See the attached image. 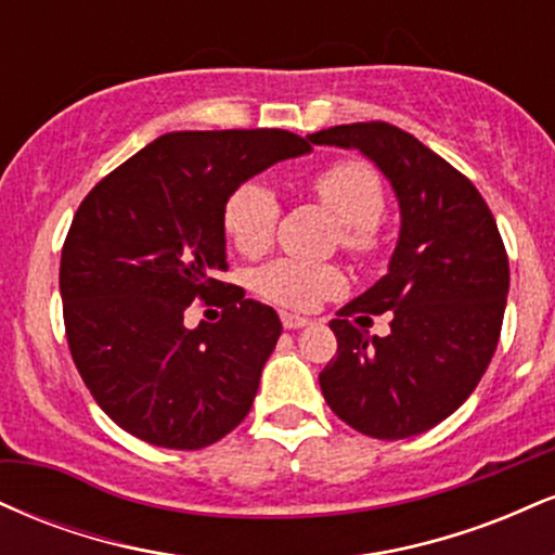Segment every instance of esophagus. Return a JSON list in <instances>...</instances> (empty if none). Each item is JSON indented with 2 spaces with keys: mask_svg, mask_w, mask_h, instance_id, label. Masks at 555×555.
Wrapping results in <instances>:
<instances>
[{
  "mask_svg": "<svg viewBox=\"0 0 555 555\" xmlns=\"http://www.w3.org/2000/svg\"><path fill=\"white\" fill-rule=\"evenodd\" d=\"M308 318H302V315H292V313H282V326L286 328V331H295V328H302V326H308Z\"/></svg>",
  "mask_w": 555,
  "mask_h": 555,
  "instance_id": "esophagus-1",
  "label": "esophagus"
}]
</instances>
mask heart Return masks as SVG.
<instances>
[{"label": "heart", "mask_w": 555, "mask_h": 555, "mask_svg": "<svg viewBox=\"0 0 555 555\" xmlns=\"http://www.w3.org/2000/svg\"><path fill=\"white\" fill-rule=\"evenodd\" d=\"M310 195L339 221L336 242L349 256L365 260L380 247V216L386 211V188L380 175L360 158H336L318 169L308 182ZM282 203L269 184L247 180L229 193L221 224L242 256H260L271 247ZM256 292L286 310H313L321 299L344 289V273L334 263L279 258L256 271Z\"/></svg>", "instance_id": "1"}]
</instances>
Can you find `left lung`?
I'll return each mask as SVG.
<instances>
[{
  "mask_svg": "<svg viewBox=\"0 0 555 555\" xmlns=\"http://www.w3.org/2000/svg\"><path fill=\"white\" fill-rule=\"evenodd\" d=\"M308 140L365 154L401 211L388 273L328 323L339 347L318 375L321 391L365 436H417L460 410L499 347L508 295L499 227L475 184L399 127L336 125ZM386 309L388 337L357 326Z\"/></svg>",
  "mask_w": 555,
  "mask_h": 555,
  "instance_id": "1",
  "label": "left lung"
}]
</instances>
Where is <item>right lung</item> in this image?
<instances>
[{
    "instance_id": "add662e5",
    "label": "right lung",
    "mask_w": 555,
    "mask_h": 555,
    "mask_svg": "<svg viewBox=\"0 0 555 555\" xmlns=\"http://www.w3.org/2000/svg\"><path fill=\"white\" fill-rule=\"evenodd\" d=\"M308 151L286 130L169 132L82 197L60 263L69 354L95 404L140 441L203 449L250 412L282 321L221 282V208ZM195 298L224 307L222 321L184 327Z\"/></svg>"
}]
</instances>
